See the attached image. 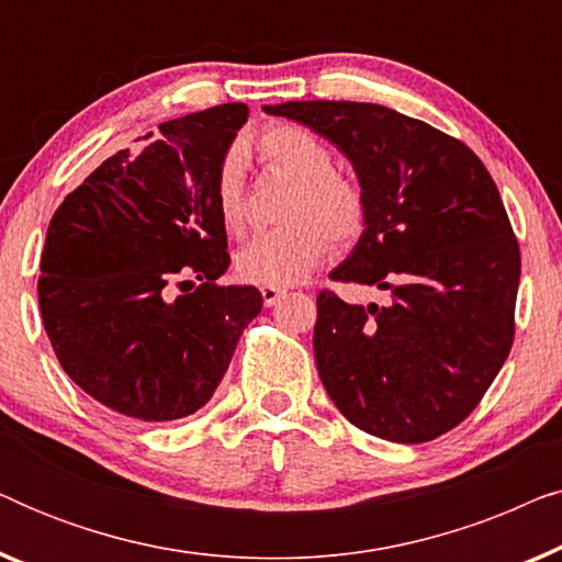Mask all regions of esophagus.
<instances>
[{"mask_svg":"<svg viewBox=\"0 0 562 562\" xmlns=\"http://www.w3.org/2000/svg\"><path fill=\"white\" fill-rule=\"evenodd\" d=\"M283 294H286V291H283V289H273V286H263V289H260V296H263V304H266V306L279 304Z\"/></svg>","mask_w":562,"mask_h":562,"instance_id":"esophagus-1","label":"esophagus"}]
</instances>
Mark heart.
Wrapping results in <instances>:
<instances>
[{
    "mask_svg": "<svg viewBox=\"0 0 562 562\" xmlns=\"http://www.w3.org/2000/svg\"><path fill=\"white\" fill-rule=\"evenodd\" d=\"M258 158L271 171L294 181L283 220L286 227L258 233L237 252L240 279L258 286H294L304 281L329 252L350 248L368 225V199L358 181L335 171V156L310 130L273 125L252 143ZM214 204L229 233L245 225V189L240 153L229 150L214 173Z\"/></svg>",
    "mask_w": 562,
    "mask_h": 562,
    "instance_id": "obj_1",
    "label": "heart"
}]
</instances>
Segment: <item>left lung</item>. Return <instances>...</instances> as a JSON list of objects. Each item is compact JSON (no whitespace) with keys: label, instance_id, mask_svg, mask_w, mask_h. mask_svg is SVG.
<instances>
[{"label":"left lung","instance_id":"obj_1","mask_svg":"<svg viewBox=\"0 0 562 562\" xmlns=\"http://www.w3.org/2000/svg\"><path fill=\"white\" fill-rule=\"evenodd\" d=\"M327 137L356 168L366 233L329 273L389 304L317 296L314 358L342 417L391 442L458 427L514 340L519 245L481 158L427 122L368 102L266 104Z\"/></svg>","mask_w":562,"mask_h":562}]
</instances>
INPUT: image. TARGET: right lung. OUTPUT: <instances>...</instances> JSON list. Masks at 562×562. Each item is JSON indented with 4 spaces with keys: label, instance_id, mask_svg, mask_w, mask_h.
I'll list each match as a JSON object with an SVG mask.
<instances>
[{
    "label": "right lung",
    "instance_id": "1",
    "mask_svg": "<svg viewBox=\"0 0 562 562\" xmlns=\"http://www.w3.org/2000/svg\"><path fill=\"white\" fill-rule=\"evenodd\" d=\"M245 122L237 102L168 120L53 214L37 281L45 333L68 379L112 412L171 422L202 409L260 314L256 286L217 283L229 252L214 173ZM183 274L200 286L173 297Z\"/></svg>",
    "mask_w": 562,
    "mask_h": 562
}]
</instances>
